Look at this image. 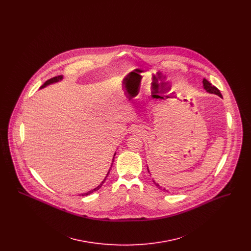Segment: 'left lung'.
Wrapping results in <instances>:
<instances>
[{"label":"left lung","mask_w":251,"mask_h":251,"mask_svg":"<svg viewBox=\"0 0 251 251\" xmlns=\"http://www.w3.org/2000/svg\"><path fill=\"white\" fill-rule=\"evenodd\" d=\"M202 83L203 87H204V89L206 90V92H208V93H210V94H215V95L219 96L220 98H222V95H221L220 91H219V90H218V89H217L215 86H214L213 84H211L209 81H207L206 79H203ZM147 168H148V172L151 174L149 167H147ZM152 180H153V182L155 183L156 186H157V187H159L161 190H164V191L168 192V190H167L166 188H163L162 186H160L158 182H155V180H154V179H152Z\"/></svg>","instance_id":"1"}]
</instances>
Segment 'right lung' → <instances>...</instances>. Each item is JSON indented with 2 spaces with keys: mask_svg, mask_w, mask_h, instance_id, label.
<instances>
[{
  "mask_svg": "<svg viewBox=\"0 0 251 251\" xmlns=\"http://www.w3.org/2000/svg\"><path fill=\"white\" fill-rule=\"evenodd\" d=\"M63 80V76L61 75V76H57V77H54V78H51V79H50V80H48L45 84H43L39 89H42V88H44V87H46V86H48V85H50V84H56V83H58V82H61ZM116 153L117 152H115V154H114V157H113V161L112 162H114V158H115V155H116ZM112 165H113V163H112ZM112 165H111V167H112ZM111 167L109 168V170H108L107 174H106V176H105V178L103 179V180L97 186V187H95L94 189H92V190H90V191L86 192V193H83V194H80L79 196H82V197H84V196H88V195H90V194H92L93 192L98 191L101 186H102V184L104 183V181H105V179H106V178H107L108 174L110 173V170H111Z\"/></svg>",
  "mask_w": 251,
  "mask_h": 251,
  "instance_id": "right-lung-1",
  "label": "right lung"
}]
</instances>
